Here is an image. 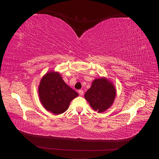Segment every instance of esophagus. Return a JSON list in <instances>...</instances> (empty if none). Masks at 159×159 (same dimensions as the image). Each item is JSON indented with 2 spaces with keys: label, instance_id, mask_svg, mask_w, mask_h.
<instances>
[{
  "label": "esophagus",
  "instance_id": "obj_1",
  "mask_svg": "<svg viewBox=\"0 0 159 159\" xmlns=\"http://www.w3.org/2000/svg\"><path fill=\"white\" fill-rule=\"evenodd\" d=\"M78 93H79V94H80V95H84V91L80 89V90L78 91Z\"/></svg>",
  "mask_w": 159,
  "mask_h": 159
}]
</instances>
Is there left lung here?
Instances as JSON below:
<instances>
[{
    "label": "left lung",
    "instance_id": "left-lung-1",
    "mask_svg": "<svg viewBox=\"0 0 159 159\" xmlns=\"http://www.w3.org/2000/svg\"><path fill=\"white\" fill-rule=\"evenodd\" d=\"M115 95V85L107 78H102L93 80L84 97L93 109L102 113L111 106Z\"/></svg>",
    "mask_w": 159,
    "mask_h": 159
}]
</instances>
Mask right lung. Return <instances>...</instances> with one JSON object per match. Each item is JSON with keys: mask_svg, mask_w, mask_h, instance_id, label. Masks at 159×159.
I'll return each mask as SVG.
<instances>
[{"mask_svg": "<svg viewBox=\"0 0 159 159\" xmlns=\"http://www.w3.org/2000/svg\"><path fill=\"white\" fill-rule=\"evenodd\" d=\"M38 94L44 108L55 115L64 113L78 93L67 85L58 72L49 71L42 78Z\"/></svg>", "mask_w": 159, "mask_h": 159, "instance_id": "1", "label": "right lung"}]
</instances>
